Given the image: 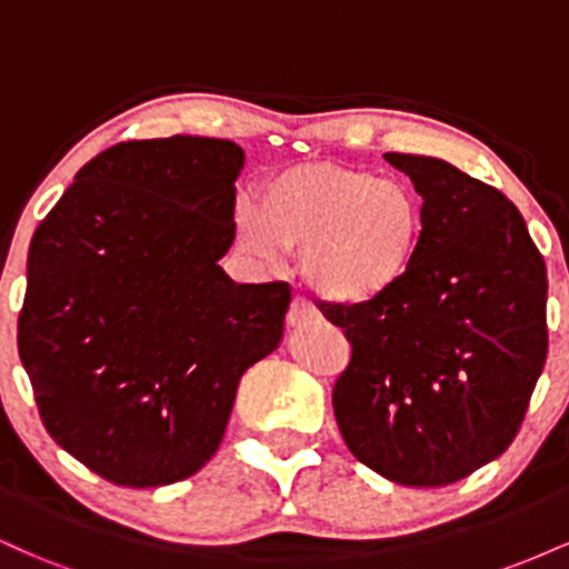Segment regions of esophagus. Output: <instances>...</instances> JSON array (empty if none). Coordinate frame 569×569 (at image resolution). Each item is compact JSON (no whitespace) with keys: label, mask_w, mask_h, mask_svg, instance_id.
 Segmentation results:
<instances>
[{"label":"esophagus","mask_w":569,"mask_h":569,"mask_svg":"<svg viewBox=\"0 0 569 569\" xmlns=\"http://www.w3.org/2000/svg\"><path fill=\"white\" fill-rule=\"evenodd\" d=\"M318 318V310L312 307L310 302H305L302 297H293V302L289 307V316H286V323L291 326V329H297V326H302L307 321H316Z\"/></svg>","instance_id":"esophagus-1"}]
</instances>
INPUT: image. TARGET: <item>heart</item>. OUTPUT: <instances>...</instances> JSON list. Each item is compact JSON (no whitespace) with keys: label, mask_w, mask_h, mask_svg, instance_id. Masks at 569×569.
Listing matches in <instances>:
<instances>
[{"label":"heart","mask_w":569,"mask_h":569,"mask_svg":"<svg viewBox=\"0 0 569 569\" xmlns=\"http://www.w3.org/2000/svg\"><path fill=\"white\" fill-rule=\"evenodd\" d=\"M420 194L396 179L337 162L272 173L259 202L234 208V240L259 267L299 248V276L335 305H371L409 276L422 248Z\"/></svg>","instance_id":"1"}]
</instances>
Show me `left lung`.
Returning <instances> with one entry per match:
<instances>
[{
    "label": "left lung",
    "mask_w": 569,
    "mask_h": 569,
    "mask_svg": "<svg viewBox=\"0 0 569 569\" xmlns=\"http://www.w3.org/2000/svg\"><path fill=\"white\" fill-rule=\"evenodd\" d=\"M422 198L409 276L371 305H323L352 358L335 385L356 460L403 487L466 479L511 447L546 363V262L519 208L447 160L388 152Z\"/></svg>",
    "instance_id": "obj_1"
}]
</instances>
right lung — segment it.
<instances>
[{"label":"right lung","instance_id":"add662e5","mask_svg":"<svg viewBox=\"0 0 569 569\" xmlns=\"http://www.w3.org/2000/svg\"><path fill=\"white\" fill-rule=\"evenodd\" d=\"M234 141L171 136L96 154L37 227L18 356L44 428L120 487L217 455L240 377L278 350L291 291L234 283Z\"/></svg>","mask_w":569,"mask_h":569}]
</instances>
